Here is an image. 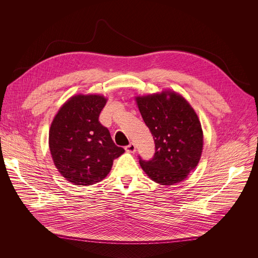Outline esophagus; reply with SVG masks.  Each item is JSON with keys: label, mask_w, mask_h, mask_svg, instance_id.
<instances>
[{"label": "esophagus", "mask_w": 258, "mask_h": 258, "mask_svg": "<svg viewBox=\"0 0 258 258\" xmlns=\"http://www.w3.org/2000/svg\"><path fill=\"white\" fill-rule=\"evenodd\" d=\"M125 151L130 152V153H134L136 151V146L134 143H131L128 144L126 147H125Z\"/></svg>", "instance_id": "obj_1"}]
</instances>
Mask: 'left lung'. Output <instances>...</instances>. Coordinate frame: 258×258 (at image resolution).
Returning a JSON list of instances; mask_svg holds the SVG:
<instances>
[{
	"label": "left lung",
	"mask_w": 258,
	"mask_h": 258,
	"mask_svg": "<svg viewBox=\"0 0 258 258\" xmlns=\"http://www.w3.org/2000/svg\"><path fill=\"white\" fill-rule=\"evenodd\" d=\"M141 115L155 143L151 160L140 165L152 180L173 185L197 166L203 148L199 118L188 101L172 91L136 98Z\"/></svg>",
	"instance_id": "obj_1"
}]
</instances>
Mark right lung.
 <instances>
[{
    "instance_id": "add662e5",
    "label": "right lung",
    "mask_w": 258,
    "mask_h": 258,
    "mask_svg": "<svg viewBox=\"0 0 258 258\" xmlns=\"http://www.w3.org/2000/svg\"><path fill=\"white\" fill-rule=\"evenodd\" d=\"M107 99L100 95L71 97L55 115L49 147L58 171L73 185L91 186L111 170L124 149L112 141L99 115Z\"/></svg>"
}]
</instances>
